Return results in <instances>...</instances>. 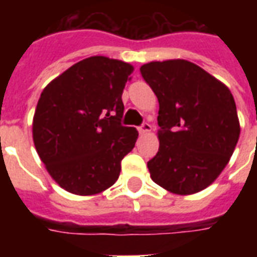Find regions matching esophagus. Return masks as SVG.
Wrapping results in <instances>:
<instances>
[{"mask_svg":"<svg viewBox=\"0 0 257 257\" xmlns=\"http://www.w3.org/2000/svg\"><path fill=\"white\" fill-rule=\"evenodd\" d=\"M150 131H151V125L149 122H143L139 126V132L142 135L147 134V132H150Z\"/></svg>","mask_w":257,"mask_h":257,"instance_id":"obj_1","label":"esophagus"}]
</instances>
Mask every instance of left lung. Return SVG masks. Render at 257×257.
I'll return each mask as SVG.
<instances>
[{
    "label": "left lung",
    "mask_w": 257,
    "mask_h": 257,
    "mask_svg": "<svg viewBox=\"0 0 257 257\" xmlns=\"http://www.w3.org/2000/svg\"><path fill=\"white\" fill-rule=\"evenodd\" d=\"M140 73L160 103V149L147 162L151 179L180 195L206 189L226 168L239 138L231 92L182 59L143 64Z\"/></svg>",
    "instance_id": "1"
}]
</instances>
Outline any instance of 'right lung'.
Returning <instances> with one entry per match:
<instances>
[{"mask_svg":"<svg viewBox=\"0 0 257 257\" xmlns=\"http://www.w3.org/2000/svg\"><path fill=\"white\" fill-rule=\"evenodd\" d=\"M134 67L92 56L45 86L33 119L36 150L68 193L93 195L117 182L138 131L123 126L122 92Z\"/></svg>","mask_w":257,"mask_h":257,"instance_id":"add662e5","label":"right lung"}]
</instances>
